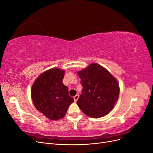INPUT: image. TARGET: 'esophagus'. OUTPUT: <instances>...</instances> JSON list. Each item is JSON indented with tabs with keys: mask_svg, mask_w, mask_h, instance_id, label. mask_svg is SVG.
<instances>
[{
	"mask_svg": "<svg viewBox=\"0 0 153 153\" xmlns=\"http://www.w3.org/2000/svg\"><path fill=\"white\" fill-rule=\"evenodd\" d=\"M78 98H79V95L78 94H76V95H75V96H74V100H75V101L76 102V101L78 100Z\"/></svg>",
	"mask_w": 153,
	"mask_h": 153,
	"instance_id": "esophagus-1",
	"label": "esophagus"
}]
</instances>
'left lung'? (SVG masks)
Listing matches in <instances>:
<instances>
[{
  "label": "left lung",
  "instance_id": "left-lung-1",
  "mask_svg": "<svg viewBox=\"0 0 153 153\" xmlns=\"http://www.w3.org/2000/svg\"><path fill=\"white\" fill-rule=\"evenodd\" d=\"M84 87L76 104L86 115L100 118L107 115L119 96V83L104 67L92 63L77 71Z\"/></svg>",
  "mask_w": 153,
  "mask_h": 153
}]
</instances>
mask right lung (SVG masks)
<instances>
[{"label":"right lung","mask_w":153,"mask_h":153,"mask_svg":"<svg viewBox=\"0 0 153 153\" xmlns=\"http://www.w3.org/2000/svg\"><path fill=\"white\" fill-rule=\"evenodd\" d=\"M65 71L54 68L36 78L31 89V98L36 108L45 116L57 121L65 116L74 100L63 84Z\"/></svg>","instance_id":"right-lung-1"}]
</instances>
